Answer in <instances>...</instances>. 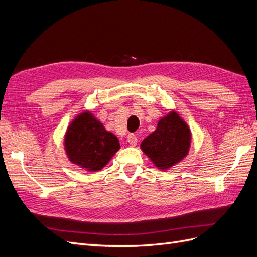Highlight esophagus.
Here are the masks:
<instances>
[{"instance_id": "esophagus-1", "label": "esophagus", "mask_w": 257, "mask_h": 257, "mask_svg": "<svg viewBox=\"0 0 257 257\" xmlns=\"http://www.w3.org/2000/svg\"><path fill=\"white\" fill-rule=\"evenodd\" d=\"M127 142H128V144L131 145V146H136L137 145V137H136V135L135 134H130L128 136H127Z\"/></svg>"}]
</instances>
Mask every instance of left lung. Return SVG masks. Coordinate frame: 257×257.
I'll return each mask as SVG.
<instances>
[{
  "instance_id": "left-lung-1",
  "label": "left lung",
  "mask_w": 257,
  "mask_h": 257,
  "mask_svg": "<svg viewBox=\"0 0 257 257\" xmlns=\"http://www.w3.org/2000/svg\"><path fill=\"white\" fill-rule=\"evenodd\" d=\"M191 130L177 111L172 110L158 122L157 130L141 144V149L155 167L168 170L181 162L190 151Z\"/></svg>"
}]
</instances>
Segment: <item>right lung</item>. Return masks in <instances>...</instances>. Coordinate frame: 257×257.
Returning <instances> with one entry per match:
<instances>
[{
	"mask_svg": "<svg viewBox=\"0 0 257 257\" xmlns=\"http://www.w3.org/2000/svg\"><path fill=\"white\" fill-rule=\"evenodd\" d=\"M64 149L73 164L87 172H98L120 149V144L115 135L106 131L102 122L85 110L68 125Z\"/></svg>",
	"mask_w": 257,
	"mask_h": 257,
	"instance_id": "obj_1",
	"label": "right lung"
}]
</instances>
